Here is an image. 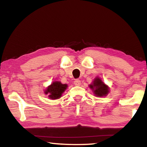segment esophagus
Segmentation results:
<instances>
[{
	"instance_id": "1",
	"label": "esophagus",
	"mask_w": 147,
	"mask_h": 147,
	"mask_svg": "<svg viewBox=\"0 0 147 147\" xmlns=\"http://www.w3.org/2000/svg\"><path fill=\"white\" fill-rule=\"evenodd\" d=\"M74 85H75V86H80V84H81V82H80V80H78V79H76V80L74 82Z\"/></svg>"
}]
</instances>
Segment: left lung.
Wrapping results in <instances>:
<instances>
[{
  "label": "left lung",
  "instance_id": "left-lung-1",
  "mask_svg": "<svg viewBox=\"0 0 147 147\" xmlns=\"http://www.w3.org/2000/svg\"><path fill=\"white\" fill-rule=\"evenodd\" d=\"M89 88L92 89L94 94L97 96H103L107 95L109 93V88L105 85L99 78H96L93 82L89 86Z\"/></svg>",
  "mask_w": 147,
  "mask_h": 147
}]
</instances>
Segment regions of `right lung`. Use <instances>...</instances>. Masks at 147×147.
<instances>
[{"label":"right lung","instance_id":"right-lung-1","mask_svg":"<svg viewBox=\"0 0 147 147\" xmlns=\"http://www.w3.org/2000/svg\"><path fill=\"white\" fill-rule=\"evenodd\" d=\"M67 85L63 84L59 82H54L48 87L45 91V94H49V98L51 99H57L61 97V94L65 90Z\"/></svg>","mask_w":147,"mask_h":147}]
</instances>
